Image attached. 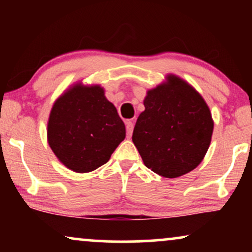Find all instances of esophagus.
I'll list each match as a JSON object with an SVG mask.
<instances>
[{
	"instance_id": "obj_1",
	"label": "esophagus",
	"mask_w": 252,
	"mask_h": 252,
	"mask_svg": "<svg viewBox=\"0 0 252 252\" xmlns=\"http://www.w3.org/2000/svg\"><path fill=\"white\" fill-rule=\"evenodd\" d=\"M133 128H134L133 123H132V122H126V132H127V137H130V136H132Z\"/></svg>"
}]
</instances>
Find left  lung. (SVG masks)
<instances>
[{"mask_svg": "<svg viewBox=\"0 0 252 252\" xmlns=\"http://www.w3.org/2000/svg\"><path fill=\"white\" fill-rule=\"evenodd\" d=\"M133 143L144 165L163 178H178L201 164L211 143L213 119L202 95L175 74L147 92Z\"/></svg>", "mask_w": 252, "mask_h": 252, "instance_id": "8db88e82", "label": "left lung"}]
</instances>
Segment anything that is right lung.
<instances>
[{"mask_svg":"<svg viewBox=\"0 0 252 252\" xmlns=\"http://www.w3.org/2000/svg\"><path fill=\"white\" fill-rule=\"evenodd\" d=\"M125 136V124L99 85L75 82L54 102L47 140L68 170L88 173L102 166Z\"/></svg>","mask_w":252,"mask_h":252,"instance_id":"obj_1","label":"right lung"}]
</instances>
